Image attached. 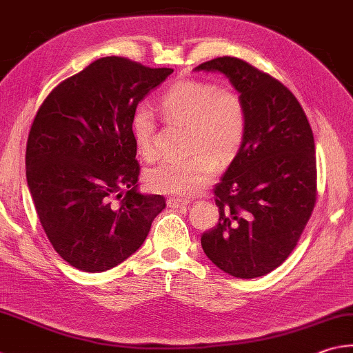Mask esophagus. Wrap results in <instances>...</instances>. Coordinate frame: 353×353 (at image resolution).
<instances>
[{
    "instance_id": "34e87169",
    "label": "esophagus",
    "mask_w": 353,
    "mask_h": 353,
    "mask_svg": "<svg viewBox=\"0 0 353 353\" xmlns=\"http://www.w3.org/2000/svg\"><path fill=\"white\" fill-rule=\"evenodd\" d=\"M189 201L188 199H183V198H169L168 199V208L170 209H179V208H184V205H188Z\"/></svg>"
}]
</instances>
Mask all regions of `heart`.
Returning a JSON list of instances; mask_svg holds the SVG:
<instances>
[{"label":"heart","mask_w":353,"mask_h":353,"mask_svg":"<svg viewBox=\"0 0 353 353\" xmlns=\"http://www.w3.org/2000/svg\"><path fill=\"white\" fill-rule=\"evenodd\" d=\"M158 109L165 123L188 125V148L196 154L157 164L145 175V183L158 194L195 195L216 175V159L228 164L241 149L248 130L245 104L235 90L184 79L164 92ZM130 128L139 154L144 158L154 157L155 121L150 112L138 109Z\"/></svg>","instance_id":"obj_1"}]
</instances>
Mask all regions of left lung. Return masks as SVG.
Wrapping results in <instances>:
<instances>
[{
    "mask_svg": "<svg viewBox=\"0 0 353 353\" xmlns=\"http://www.w3.org/2000/svg\"><path fill=\"white\" fill-rule=\"evenodd\" d=\"M195 70L228 77L248 110L244 143L214 189L219 219L203 250L232 276H263L292 254L315 208L314 134L295 95L243 59L219 57Z\"/></svg>",
    "mask_w": 353,
    "mask_h": 353,
    "instance_id": "left-lung-1",
    "label": "left lung"
}]
</instances>
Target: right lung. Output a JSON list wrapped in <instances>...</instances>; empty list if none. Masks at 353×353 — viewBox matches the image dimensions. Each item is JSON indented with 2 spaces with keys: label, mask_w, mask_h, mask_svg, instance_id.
Returning <instances> with one entry per match:
<instances>
[{
  "label": "right lung",
  "mask_w": 353,
  "mask_h": 353,
  "mask_svg": "<svg viewBox=\"0 0 353 353\" xmlns=\"http://www.w3.org/2000/svg\"><path fill=\"white\" fill-rule=\"evenodd\" d=\"M174 69L121 57L89 64L39 105L26 149V176L53 249L73 268L104 272L141 248L165 208L138 192L132 118Z\"/></svg>",
  "instance_id": "add662e5"
}]
</instances>
